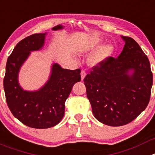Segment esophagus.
Returning a JSON list of instances; mask_svg holds the SVG:
<instances>
[{"mask_svg":"<svg viewBox=\"0 0 155 155\" xmlns=\"http://www.w3.org/2000/svg\"><path fill=\"white\" fill-rule=\"evenodd\" d=\"M86 74H87V72L85 71L84 70H82L81 72V80H83V79L84 78L85 76H86Z\"/></svg>","mask_w":155,"mask_h":155,"instance_id":"obj_1","label":"esophagus"}]
</instances>
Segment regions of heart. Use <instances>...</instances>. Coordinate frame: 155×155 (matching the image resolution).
<instances>
[{
	"label": "heart",
	"mask_w": 155,
	"mask_h": 155,
	"mask_svg": "<svg viewBox=\"0 0 155 155\" xmlns=\"http://www.w3.org/2000/svg\"><path fill=\"white\" fill-rule=\"evenodd\" d=\"M101 41H102L101 38H92L90 41V42L88 43V45H87V51H91V50L95 49V48L101 45ZM113 51L114 47L111 45H106L104 46L101 47L91 58V63L92 64H101L104 61H105L108 57H110L111 55V54L113 53Z\"/></svg>",
	"instance_id": "b5f03b06"
}]
</instances>
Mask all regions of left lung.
I'll use <instances>...</instances> for the list:
<instances>
[{
	"label": "left lung",
	"mask_w": 155,
	"mask_h": 155,
	"mask_svg": "<svg viewBox=\"0 0 155 155\" xmlns=\"http://www.w3.org/2000/svg\"><path fill=\"white\" fill-rule=\"evenodd\" d=\"M117 58L108 57L92 68L84 79L94 116L109 126L134 120L150 101L153 74L148 58L130 37ZM133 69L132 75H127Z\"/></svg>",
	"instance_id": "8db88e82"
}]
</instances>
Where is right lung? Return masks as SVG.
I'll list each match as a JSON object with an SVG mask.
<instances>
[{"mask_svg":"<svg viewBox=\"0 0 155 155\" xmlns=\"http://www.w3.org/2000/svg\"><path fill=\"white\" fill-rule=\"evenodd\" d=\"M62 26L53 28L61 29ZM46 34H34L15 46L8 58L4 78L7 104L12 114L21 123L34 128H49L58 124L64 114L65 101L76 82L81 81V70L63 69L58 64L52 68L48 83L35 92L23 91L18 84V74L31 51L41 48Z\"/></svg>","mask_w":155,"mask_h":155,"instance_id":"right-lung-1","label":"right lung"}]
</instances>
